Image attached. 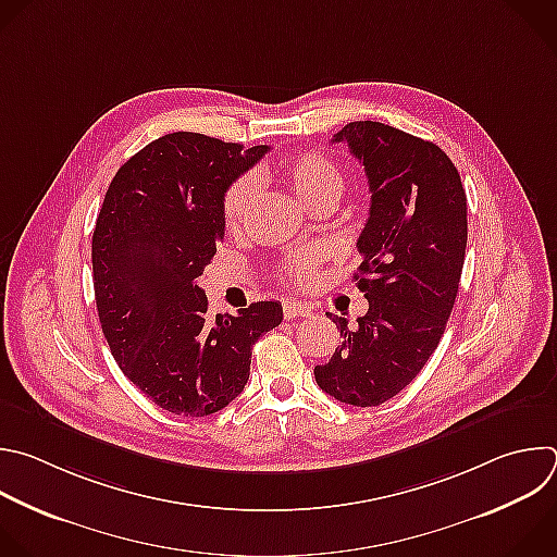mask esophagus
<instances>
[{
    "mask_svg": "<svg viewBox=\"0 0 557 557\" xmlns=\"http://www.w3.org/2000/svg\"><path fill=\"white\" fill-rule=\"evenodd\" d=\"M282 310H284V317H286V319L310 317V314H312L310 306H306V304H301V301H284V304H282Z\"/></svg>",
    "mask_w": 557,
    "mask_h": 557,
    "instance_id": "obj_1",
    "label": "esophagus"
}]
</instances>
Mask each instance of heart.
Listing matches in <instances>:
<instances>
[{
    "instance_id": "obj_1",
    "label": "heart",
    "mask_w": 557,
    "mask_h": 557,
    "mask_svg": "<svg viewBox=\"0 0 557 557\" xmlns=\"http://www.w3.org/2000/svg\"><path fill=\"white\" fill-rule=\"evenodd\" d=\"M282 174L288 183L293 195L306 206L312 208L325 199H338L345 190V176L336 161L319 150L301 152L282 163ZM258 197V176L256 174H240L234 178L223 195L221 212L227 227L236 230L247 219L249 210L253 208ZM321 264V251L314 247H304L290 253L282 267L280 277L286 284L308 286L312 282L314 271Z\"/></svg>"
}]
</instances>
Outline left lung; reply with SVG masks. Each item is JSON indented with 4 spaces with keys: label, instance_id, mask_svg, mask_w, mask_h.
<instances>
[{
    "label": "left lung",
    "instance_id": "obj_1",
    "mask_svg": "<svg viewBox=\"0 0 557 557\" xmlns=\"http://www.w3.org/2000/svg\"><path fill=\"white\" fill-rule=\"evenodd\" d=\"M332 141L364 165L372 206L354 273L369 310L341 327L343 343L314 367L317 385L354 407L398 396L437 349L459 290L468 206L459 172L433 141L383 122H349Z\"/></svg>",
    "mask_w": 557,
    "mask_h": 557
}]
</instances>
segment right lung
Listing matches in <instances>:
<instances>
[{
    "label": "right lung",
    "mask_w": 557,
    "mask_h": 557,
    "mask_svg": "<svg viewBox=\"0 0 557 557\" xmlns=\"http://www.w3.org/2000/svg\"><path fill=\"white\" fill-rule=\"evenodd\" d=\"M269 152L201 133H168L113 176L94 238V290L104 338L124 376L163 411L203 418L249 381L256 341L282 304L208 317L197 284L225 238L227 185Z\"/></svg>",
    "instance_id": "right-lung-1"
}]
</instances>
